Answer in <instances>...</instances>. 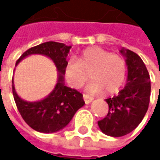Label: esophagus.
<instances>
[{"label": "esophagus", "mask_w": 160, "mask_h": 160, "mask_svg": "<svg viewBox=\"0 0 160 160\" xmlns=\"http://www.w3.org/2000/svg\"><path fill=\"white\" fill-rule=\"evenodd\" d=\"M83 99H84L85 103H90L92 101L94 100L93 97H91V96H89V95H87V94H83Z\"/></svg>", "instance_id": "esophagus-1"}]
</instances>
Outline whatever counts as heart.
<instances>
[{"mask_svg": "<svg viewBox=\"0 0 160 160\" xmlns=\"http://www.w3.org/2000/svg\"><path fill=\"white\" fill-rule=\"evenodd\" d=\"M88 91L106 94L117 92L125 82L127 65L119 54L112 53L100 47L84 50L78 59L70 58L64 67V74L68 84L73 88H81L89 78Z\"/></svg>", "mask_w": 160, "mask_h": 160, "instance_id": "1", "label": "heart"}]
</instances>
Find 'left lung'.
Masks as SVG:
<instances>
[{"mask_svg": "<svg viewBox=\"0 0 160 160\" xmlns=\"http://www.w3.org/2000/svg\"><path fill=\"white\" fill-rule=\"evenodd\" d=\"M127 58L128 81L117 96L107 99L108 115L98 121L101 131L113 137L124 136L132 132L143 120L148 110L151 81L143 60L130 50H121Z\"/></svg>", "mask_w": 160, "mask_h": 160, "instance_id": "8db88e82", "label": "left lung"}]
</instances>
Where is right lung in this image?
<instances>
[{
  "mask_svg": "<svg viewBox=\"0 0 160 160\" xmlns=\"http://www.w3.org/2000/svg\"><path fill=\"white\" fill-rule=\"evenodd\" d=\"M71 46L63 43L45 42L28 49L16 61V64L19 63L29 54H44L52 59L59 72L58 82L52 92L39 102H30L22 100L17 95L12 84V93L18 110L24 121L36 132L52 133L62 130L72 120L77 110L84 104L81 92L67 87L63 83L64 67Z\"/></svg>",
  "mask_w": 160,
  "mask_h": 160,
  "instance_id": "right-lung-1",
  "label": "right lung"
}]
</instances>
